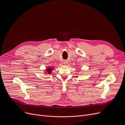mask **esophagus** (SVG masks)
Returning <instances> with one entry per match:
<instances>
[{"instance_id":"34e87169","label":"esophagus","mask_w":125,"mask_h":125,"mask_svg":"<svg viewBox=\"0 0 125 125\" xmlns=\"http://www.w3.org/2000/svg\"><path fill=\"white\" fill-rule=\"evenodd\" d=\"M63 64H67V62H63Z\"/></svg>"}]
</instances>
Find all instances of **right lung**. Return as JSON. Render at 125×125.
Returning a JSON list of instances; mask_svg holds the SVG:
<instances>
[{
	"label": "right lung",
	"instance_id": "obj_1",
	"mask_svg": "<svg viewBox=\"0 0 125 125\" xmlns=\"http://www.w3.org/2000/svg\"><path fill=\"white\" fill-rule=\"evenodd\" d=\"M54 69V68H47L46 70V72H44V73H47L48 74H51V72H52V71Z\"/></svg>",
	"mask_w": 125,
	"mask_h": 125
}]
</instances>
